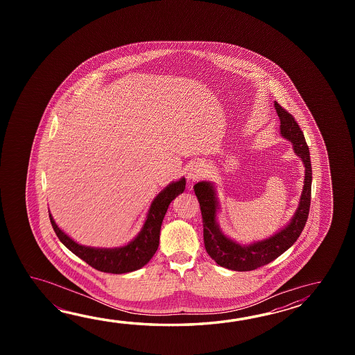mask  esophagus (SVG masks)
Returning a JSON list of instances; mask_svg holds the SVG:
<instances>
[{
  "label": "esophagus",
  "mask_w": 355,
  "mask_h": 355,
  "mask_svg": "<svg viewBox=\"0 0 355 355\" xmlns=\"http://www.w3.org/2000/svg\"><path fill=\"white\" fill-rule=\"evenodd\" d=\"M205 175V165L203 162H194L189 168L188 180L191 182L202 180Z\"/></svg>",
  "instance_id": "34e87169"
}]
</instances>
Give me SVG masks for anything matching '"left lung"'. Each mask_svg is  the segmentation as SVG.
<instances>
[{
    "instance_id": "1",
    "label": "left lung",
    "mask_w": 355,
    "mask_h": 355,
    "mask_svg": "<svg viewBox=\"0 0 355 355\" xmlns=\"http://www.w3.org/2000/svg\"><path fill=\"white\" fill-rule=\"evenodd\" d=\"M274 106L279 116L282 136L293 144L295 153L304 164V185L300 205L297 208L295 217L286 228L266 240L254 242L249 246H242L240 243L230 240L219 230L216 220V211L218 204L216 199L214 187L207 181H200L194 185V191L200 204L203 218L205 250L217 264L236 272H250L272 263V260L280 257L297 241L309 218L312 184V167L309 146L306 144L303 132L295 121V116L288 113L277 101L274 103Z\"/></svg>"
}]
</instances>
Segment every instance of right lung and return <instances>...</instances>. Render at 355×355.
<instances>
[{"label": "right lung", "instance_id": "obj_1", "mask_svg": "<svg viewBox=\"0 0 355 355\" xmlns=\"http://www.w3.org/2000/svg\"><path fill=\"white\" fill-rule=\"evenodd\" d=\"M185 182L187 181L182 178L180 180L170 184L155 198L141 232L133 241L121 248L95 249L78 245L63 231H60L51 214L49 218L60 241L68 250H71L76 257L83 259V261H86L94 269L112 274L135 272L147 264L157 251L161 225L166 214L167 208L175 198L184 191Z\"/></svg>", "mask_w": 355, "mask_h": 355}]
</instances>
